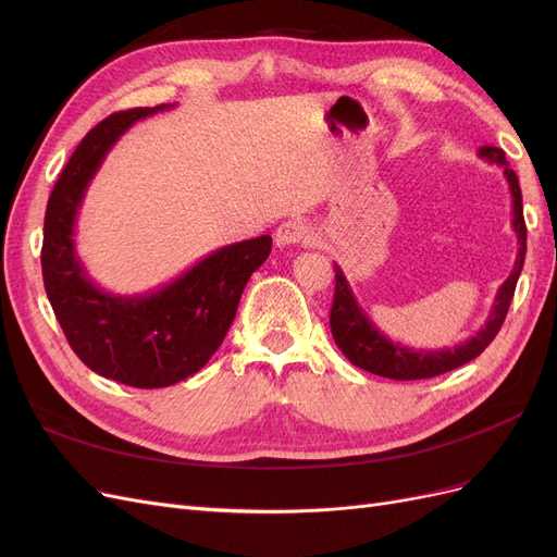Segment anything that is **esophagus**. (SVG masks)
<instances>
[{"label":"esophagus","mask_w":557,"mask_h":557,"mask_svg":"<svg viewBox=\"0 0 557 557\" xmlns=\"http://www.w3.org/2000/svg\"><path fill=\"white\" fill-rule=\"evenodd\" d=\"M274 239L278 246H299V244H311L313 242V230L299 221V218H293V221H285L278 225Z\"/></svg>","instance_id":"1"}]
</instances>
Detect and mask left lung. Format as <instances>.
<instances>
[{
  "instance_id": "1",
  "label": "left lung",
  "mask_w": 557,
  "mask_h": 557,
  "mask_svg": "<svg viewBox=\"0 0 557 557\" xmlns=\"http://www.w3.org/2000/svg\"><path fill=\"white\" fill-rule=\"evenodd\" d=\"M479 156L504 170V178L509 183L511 205H513L511 225L518 237V256H516L513 269L509 278L499 285L491 315H487L485 325L474 336H469L467 342L453 348L418 350V348L401 346L393 339H387L372 320H369V315L358 305L356 295H352L342 267L334 264L336 285H334V301L330 311L332 336H334V344L339 346L344 356L356 367L364 369V372H372L376 376L395 379V381H416V379H432V376L446 374L450 369H458L469 360L481 356V352L487 348V344L495 339L504 318H507L516 283L522 272V262H525V248H528V227H525V218H522V195H520L518 176L509 166L507 158H504L502 148L483 146L479 148Z\"/></svg>"
}]
</instances>
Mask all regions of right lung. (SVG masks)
<instances>
[{"mask_svg": "<svg viewBox=\"0 0 557 557\" xmlns=\"http://www.w3.org/2000/svg\"><path fill=\"white\" fill-rule=\"evenodd\" d=\"M172 104L129 109L95 125L62 170L44 218L41 272L58 323L81 362L132 387H166L197 374L232 325L250 274L272 252V237L213 250L172 283L146 295H111L76 256L81 201L113 144L146 115Z\"/></svg>", "mask_w": 557, "mask_h": 557, "instance_id": "right-lung-1", "label": "right lung"}]
</instances>
